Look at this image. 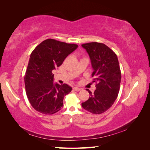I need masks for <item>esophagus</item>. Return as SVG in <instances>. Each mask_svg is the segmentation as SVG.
<instances>
[{"instance_id":"esophagus-1","label":"esophagus","mask_w":150,"mask_h":150,"mask_svg":"<svg viewBox=\"0 0 150 150\" xmlns=\"http://www.w3.org/2000/svg\"><path fill=\"white\" fill-rule=\"evenodd\" d=\"M73 90H75V91H81V89L80 88L77 87V86L74 87V88H73Z\"/></svg>"}]
</instances>
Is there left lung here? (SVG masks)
<instances>
[{"mask_svg": "<svg viewBox=\"0 0 150 150\" xmlns=\"http://www.w3.org/2000/svg\"><path fill=\"white\" fill-rule=\"evenodd\" d=\"M86 50L93 71L91 76L96 82V90L82 103L84 110L93 114H100L112 106L119 94L121 72L117 56L104 44L93 42L82 44Z\"/></svg>", "mask_w": 150, "mask_h": 150, "instance_id": "1", "label": "left lung"}]
</instances>
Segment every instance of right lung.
<instances>
[{
    "instance_id": "right-lung-1",
    "label": "right lung",
    "mask_w": 150,
    "mask_h": 150,
    "mask_svg": "<svg viewBox=\"0 0 150 150\" xmlns=\"http://www.w3.org/2000/svg\"><path fill=\"white\" fill-rule=\"evenodd\" d=\"M78 45L46 39L31 53L24 76L28 100L36 111L52 115L61 110L64 96L72 88L67 84L53 83V70L62 64Z\"/></svg>"
}]
</instances>
